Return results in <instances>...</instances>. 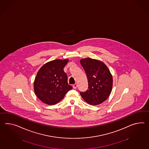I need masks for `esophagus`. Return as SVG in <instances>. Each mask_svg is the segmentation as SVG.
<instances>
[{
	"label": "esophagus",
	"mask_w": 149,
	"mask_h": 149,
	"mask_svg": "<svg viewBox=\"0 0 149 149\" xmlns=\"http://www.w3.org/2000/svg\"><path fill=\"white\" fill-rule=\"evenodd\" d=\"M73 87L74 89H76L77 87V84H73Z\"/></svg>",
	"instance_id": "esophagus-1"
}]
</instances>
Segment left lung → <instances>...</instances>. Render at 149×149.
I'll return each mask as SVG.
<instances>
[{"label": "left lung", "instance_id": "1", "mask_svg": "<svg viewBox=\"0 0 149 149\" xmlns=\"http://www.w3.org/2000/svg\"><path fill=\"white\" fill-rule=\"evenodd\" d=\"M87 76V91L80 92L84 100L91 105H98L108 98L113 88V77L102 62L91 58L80 60Z\"/></svg>", "mask_w": 149, "mask_h": 149}]
</instances>
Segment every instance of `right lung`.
<instances>
[{
    "label": "right lung",
    "mask_w": 149,
    "mask_h": 149,
    "mask_svg": "<svg viewBox=\"0 0 149 149\" xmlns=\"http://www.w3.org/2000/svg\"><path fill=\"white\" fill-rule=\"evenodd\" d=\"M68 60H54L41 67L34 83L35 94L42 102L48 105L58 103L73 87L67 82L63 70Z\"/></svg>",
    "instance_id": "obj_1"
}]
</instances>
